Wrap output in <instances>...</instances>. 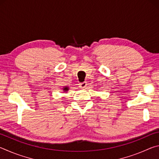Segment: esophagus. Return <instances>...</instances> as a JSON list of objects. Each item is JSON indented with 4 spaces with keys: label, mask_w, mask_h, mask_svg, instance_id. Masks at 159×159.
<instances>
[{
    "label": "esophagus",
    "mask_w": 159,
    "mask_h": 159,
    "mask_svg": "<svg viewBox=\"0 0 159 159\" xmlns=\"http://www.w3.org/2000/svg\"><path fill=\"white\" fill-rule=\"evenodd\" d=\"M87 85H88L87 82L84 81V82H83V83H79V87L81 88H85L86 86H87Z\"/></svg>",
    "instance_id": "34e87169"
}]
</instances>
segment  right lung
Wrapping results in <instances>:
<instances>
[{
  "mask_svg": "<svg viewBox=\"0 0 159 159\" xmlns=\"http://www.w3.org/2000/svg\"><path fill=\"white\" fill-rule=\"evenodd\" d=\"M68 90H69V89L67 86H64V87L63 88V90L64 91V92H66V91H68Z\"/></svg>",
  "mask_w": 159,
  "mask_h": 159,
  "instance_id": "1",
  "label": "right lung"
}]
</instances>
